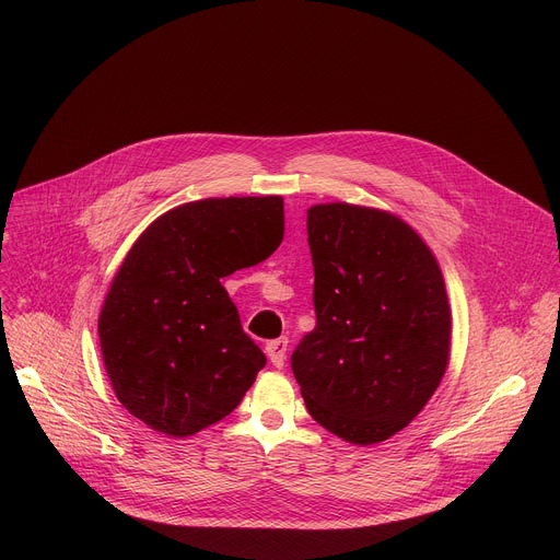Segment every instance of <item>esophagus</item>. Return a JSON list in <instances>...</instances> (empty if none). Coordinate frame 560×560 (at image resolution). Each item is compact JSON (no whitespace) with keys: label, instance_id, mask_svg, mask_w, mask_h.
Masks as SVG:
<instances>
[{"label":"esophagus","instance_id":"esophagus-1","mask_svg":"<svg viewBox=\"0 0 560 560\" xmlns=\"http://www.w3.org/2000/svg\"><path fill=\"white\" fill-rule=\"evenodd\" d=\"M285 352H288V339H285V337L266 343V354L270 357V361H272L275 368H283V363H285Z\"/></svg>","mask_w":560,"mask_h":560}]
</instances>
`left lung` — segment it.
I'll list each match as a JSON object with an SVG mask.
<instances>
[{
	"label": "left lung",
	"instance_id": "left-lung-1",
	"mask_svg": "<svg viewBox=\"0 0 560 560\" xmlns=\"http://www.w3.org/2000/svg\"><path fill=\"white\" fill-rule=\"evenodd\" d=\"M316 326L292 352L310 417L354 445L410 425L436 392L452 314L436 257L387 210H307Z\"/></svg>",
	"mask_w": 560,
	"mask_h": 560
}]
</instances>
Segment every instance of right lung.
<instances>
[{
  "label": "right lung",
  "mask_w": 560,
  "mask_h": 560,
  "mask_svg": "<svg viewBox=\"0 0 560 560\" xmlns=\"http://www.w3.org/2000/svg\"><path fill=\"white\" fill-rule=\"evenodd\" d=\"M283 242V197H210L156 217L128 250L100 312L119 404L186 439L228 417L266 365L221 279Z\"/></svg>",
  "instance_id": "add662e5"
}]
</instances>
